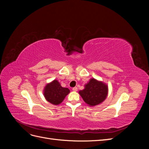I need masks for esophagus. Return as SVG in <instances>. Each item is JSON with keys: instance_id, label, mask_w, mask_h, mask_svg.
Listing matches in <instances>:
<instances>
[{"instance_id": "1", "label": "esophagus", "mask_w": 149, "mask_h": 149, "mask_svg": "<svg viewBox=\"0 0 149 149\" xmlns=\"http://www.w3.org/2000/svg\"><path fill=\"white\" fill-rule=\"evenodd\" d=\"M73 91H78V88L77 87H74V88H73Z\"/></svg>"}]
</instances>
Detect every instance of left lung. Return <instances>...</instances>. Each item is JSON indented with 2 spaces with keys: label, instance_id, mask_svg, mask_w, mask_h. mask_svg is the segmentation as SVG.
Wrapping results in <instances>:
<instances>
[{
  "label": "left lung",
  "instance_id": "1",
  "mask_svg": "<svg viewBox=\"0 0 149 149\" xmlns=\"http://www.w3.org/2000/svg\"><path fill=\"white\" fill-rule=\"evenodd\" d=\"M84 101L90 106L100 104L106 100L108 93L107 85L94 78H91L79 91Z\"/></svg>",
  "mask_w": 149,
  "mask_h": 149
}]
</instances>
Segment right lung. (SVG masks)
Wrapping results in <instances>:
<instances>
[{
    "label": "right lung",
    "instance_id": "1",
    "mask_svg": "<svg viewBox=\"0 0 149 149\" xmlns=\"http://www.w3.org/2000/svg\"><path fill=\"white\" fill-rule=\"evenodd\" d=\"M69 93L70 89L62 87L56 79L47 84L43 90L44 96L47 101L54 105L60 104Z\"/></svg>",
    "mask_w": 149,
    "mask_h": 149
}]
</instances>
